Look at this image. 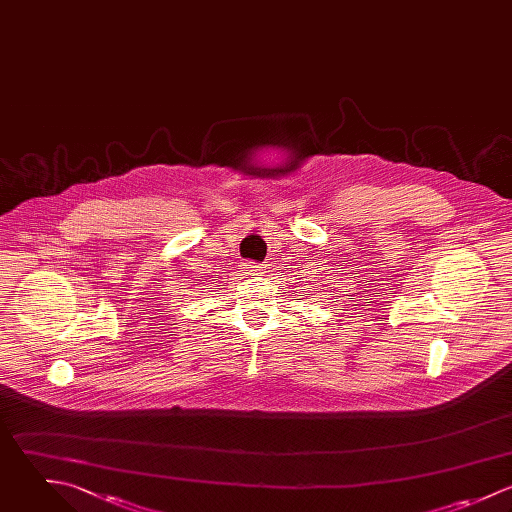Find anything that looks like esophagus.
<instances>
[{"label":"esophagus","instance_id":"34e87169","mask_svg":"<svg viewBox=\"0 0 512 512\" xmlns=\"http://www.w3.org/2000/svg\"><path fill=\"white\" fill-rule=\"evenodd\" d=\"M243 269H245L249 275H259V273L263 271V267H261V265H257V263H245V265H243Z\"/></svg>","mask_w":512,"mask_h":512}]
</instances>
